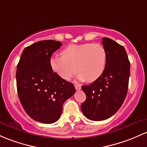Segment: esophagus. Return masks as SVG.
I'll list each match as a JSON object with an SVG mask.
<instances>
[{
	"mask_svg": "<svg viewBox=\"0 0 147 147\" xmlns=\"http://www.w3.org/2000/svg\"><path fill=\"white\" fill-rule=\"evenodd\" d=\"M75 89L76 90H80L82 88L81 85H80V84H75Z\"/></svg>",
	"mask_w": 147,
	"mask_h": 147,
	"instance_id": "esophagus-1",
	"label": "esophagus"
}]
</instances>
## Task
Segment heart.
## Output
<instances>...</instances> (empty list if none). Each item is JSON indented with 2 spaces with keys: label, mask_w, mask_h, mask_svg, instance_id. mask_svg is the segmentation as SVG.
Returning a JSON list of instances; mask_svg holds the SVG:
<instances>
[{
  "label": "heart",
  "mask_w": 147,
  "mask_h": 147,
  "mask_svg": "<svg viewBox=\"0 0 147 147\" xmlns=\"http://www.w3.org/2000/svg\"><path fill=\"white\" fill-rule=\"evenodd\" d=\"M61 56L51 57L50 66L64 80H70L77 71L80 81H96L102 75L107 63V53L100 44L69 45L62 50Z\"/></svg>",
  "instance_id": "obj_1"
}]
</instances>
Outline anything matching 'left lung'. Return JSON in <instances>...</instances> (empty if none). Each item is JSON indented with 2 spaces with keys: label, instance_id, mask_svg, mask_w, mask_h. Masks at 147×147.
<instances>
[{
  "label": "left lung",
  "instance_id": "8db88e82",
  "mask_svg": "<svg viewBox=\"0 0 147 147\" xmlns=\"http://www.w3.org/2000/svg\"><path fill=\"white\" fill-rule=\"evenodd\" d=\"M102 43L107 53L104 72L97 80L82 87L86 96L82 112L96 121L109 118L121 107L130 77V61L125 48L108 38H103Z\"/></svg>",
  "mask_w": 147,
  "mask_h": 147
}]
</instances>
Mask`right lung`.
I'll return each mask as SVG.
<instances>
[{
    "mask_svg": "<svg viewBox=\"0 0 147 147\" xmlns=\"http://www.w3.org/2000/svg\"><path fill=\"white\" fill-rule=\"evenodd\" d=\"M62 45L56 40H42L24 49L17 65L16 79L19 100L27 114L43 123L60 118L63 105L73 96V84L52 70L50 59Z\"/></svg>",
    "mask_w": 147,
    "mask_h": 147,
    "instance_id": "1",
    "label": "right lung"
}]
</instances>
